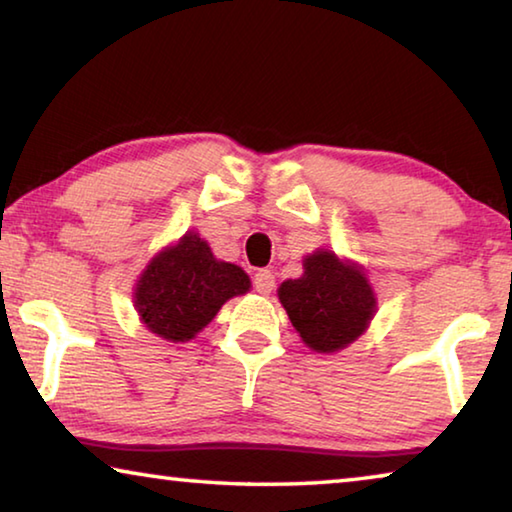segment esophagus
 <instances>
[{"instance_id": "1", "label": "esophagus", "mask_w": 512, "mask_h": 512, "mask_svg": "<svg viewBox=\"0 0 512 512\" xmlns=\"http://www.w3.org/2000/svg\"><path fill=\"white\" fill-rule=\"evenodd\" d=\"M253 284H255L257 293H262V296H268V293L275 289V275L271 271H266V268H262V271L255 273Z\"/></svg>"}]
</instances>
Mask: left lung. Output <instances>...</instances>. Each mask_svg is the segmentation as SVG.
<instances>
[{
    "label": "left lung",
    "instance_id": "1",
    "mask_svg": "<svg viewBox=\"0 0 512 512\" xmlns=\"http://www.w3.org/2000/svg\"><path fill=\"white\" fill-rule=\"evenodd\" d=\"M305 273L277 289L291 325L307 348L339 352L366 332L377 311V298L363 268L339 259L332 250L305 257Z\"/></svg>",
    "mask_w": 512,
    "mask_h": 512
}]
</instances>
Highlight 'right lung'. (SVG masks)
Here are the masks:
<instances>
[{
	"label": "right lung",
	"mask_w": 512,
	"mask_h": 512,
	"mask_svg": "<svg viewBox=\"0 0 512 512\" xmlns=\"http://www.w3.org/2000/svg\"><path fill=\"white\" fill-rule=\"evenodd\" d=\"M250 291L237 264L219 262L196 232L151 259L135 287V309L153 334L185 343L212 323L223 302Z\"/></svg>",
	"instance_id": "right-lung-1"
}]
</instances>
